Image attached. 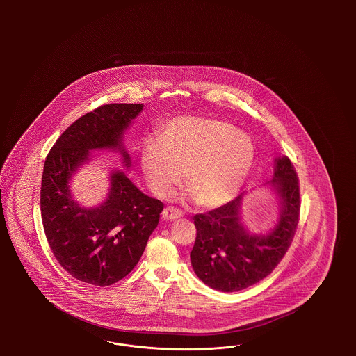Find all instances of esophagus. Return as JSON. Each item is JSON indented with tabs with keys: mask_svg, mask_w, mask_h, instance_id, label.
Listing matches in <instances>:
<instances>
[{
	"mask_svg": "<svg viewBox=\"0 0 356 356\" xmlns=\"http://www.w3.org/2000/svg\"><path fill=\"white\" fill-rule=\"evenodd\" d=\"M183 216V213L175 207H165L163 210L162 218L164 220H175Z\"/></svg>",
	"mask_w": 356,
	"mask_h": 356,
	"instance_id": "34e87169",
	"label": "esophagus"
}]
</instances>
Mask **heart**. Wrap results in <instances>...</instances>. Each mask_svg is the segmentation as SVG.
Wrapping results in <instances>:
<instances>
[{
  "label": "heart",
  "instance_id": "obj_1",
  "mask_svg": "<svg viewBox=\"0 0 356 356\" xmlns=\"http://www.w3.org/2000/svg\"><path fill=\"white\" fill-rule=\"evenodd\" d=\"M254 146L247 134L216 120H173L159 143L149 140L140 167L152 193L168 198L183 180L186 195L205 207L231 201L248 177Z\"/></svg>",
  "mask_w": 356,
  "mask_h": 356
}]
</instances>
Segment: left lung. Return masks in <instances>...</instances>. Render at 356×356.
<instances>
[{
  "instance_id": "8db88e82",
  "label": "left lung",
  "mask_w": 356,
  "mask_h": 356,
  "mask_svg": "<svg viewBox=\"0 0 356 356\" xmlns=\"http://www.w3.org/2000/svg\"><path fill=\"white\" fill-rule=\"evenodd\" d=\"M270 186L278 200V219L269 231L252 234L243 223L244 194L206 214L194 216L197 236L191 252L195 275L216 291L244 290L266 278L291 245L299 223L300 193L291 161H274Z\"/></svg>"
}]
</instances>
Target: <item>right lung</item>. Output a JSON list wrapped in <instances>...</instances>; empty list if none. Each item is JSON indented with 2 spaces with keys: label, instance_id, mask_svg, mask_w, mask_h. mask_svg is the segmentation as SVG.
Segmentation results:
<instances>
[{
  "label": "right lung",
  "instance_id": "obj_1",
  "mask_svg": "<svg viewBox=\"0 0 356 356\" xmlns=\"http://www.w3.org/2000/svg\"><path fill=\"white\" fill-rule=\"evenodd\" d=\"M142 109V104L115 103L88 112L65 130L44 163L40 206L48 244L72 277L92 286H111L134 269L163 204L142 193L120 170L109 173L107 197L95 207L76 202L70 181L91 161L92 150L119 151L130 168L122 140Z\"/></svg>",
  "mask_w": 356,
  "mask_h": 356
}]
</instances>
